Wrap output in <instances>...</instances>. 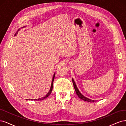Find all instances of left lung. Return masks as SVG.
I'll list each match as a JSON object with an SVG mask.
<instances>
[{
    "mask_svg": "<svg viewBox=\"0 0 126 126\" xmlns=\"http://www.w3.org/2000/svg\"><path fill=\"white\" fill-rule=\"evenodd\" d=\"M72 83H73V85H74V87L75 88V91H76V94H77V96L81 99L84 100L85 101H88V102H94L95 100H91V99H90L86 97H85L84 96H83V95L80 93V91H79V90L78 89L77 87V86H76V83H75V82L74 81V79H72Z\"/></svg>",
    "mask_w": 126,
    "mask_h": 126,
    "instance_id": "obj_1",
    "label": "left lung"
}]
</instances>
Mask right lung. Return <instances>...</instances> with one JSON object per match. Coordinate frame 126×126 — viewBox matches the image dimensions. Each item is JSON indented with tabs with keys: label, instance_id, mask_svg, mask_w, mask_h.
<instances>
[{
	"label": "right lung",
	"instance_id": "add662e5",
	"mask_svg": "<svg viewBox=\"0 0 126 126\" xmlns=\"http://www.w3.org/2000/svg\"><path fill=\"white\" fill-rule=\"evenodd\" d=\"M24 27H22V28H24ZM19 30H20V29H19L18 30V31L16 32V34H15V36H16V34H17L18 31H19ZM55 76V74H54V76H53V78H52V80L51 85V87H50V90H49V92L47 93V94L46 95V96H45V97H43V98H39V99H30V100H35H35H44V99H45L47 98V97L49 96V95L50 94H51V91H52V88H53V82H54V80ZM26 100H27V99H26ZM29 100H30V99H29Z\"/></svg>",
	"mask_w": 126,
	"mask_h": 126
}]
</instances>
